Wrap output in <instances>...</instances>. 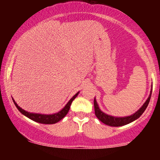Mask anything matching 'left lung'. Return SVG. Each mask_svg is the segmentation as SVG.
I'll use <instances>...</instances> for the list:
<instances>
[{
  "instance_id": "obj_1",
  "label": "left lung",
  "mask_w": 160,
  "mask_h": 160,
  "mask_svg": "<svg viewBox=\"0 0 160 160\" xmlns=\"http://www.w3.org/2000/svg\"><path fill=\"white\" fill-rule=\"evenodd\" d=\"M152 94V87L151 90H150V93L148 96V99L146 100V102H144L141 107L139 108L138 111L134 113L133 114L127 116V117H114V116H111L108 115L107 113H104L102 110L99 108L98 103H97L96 99H94V108H95V114L97 117V118L101 122H102L103 123L108 125L110 126H125V125H127L130 122H133L137 119H138L141 117V114L144 113L145 110H146L147 107H148V104H149L150 97H151Z\"/></svg>"
}]
</instances>
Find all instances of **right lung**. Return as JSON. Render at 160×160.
Wrapping results in <instances>:
<instances>
[{
  "mask_svg": "<svg viewBox=\"0 0 160 160\" xmlns=\"http://www.w3.org/2000/svg\"><path fill=\"white\" fill-rule=\"evenodd\" d=\"M79 92H77L76 94L72 97V98L70 99L68 102L65 104V107L62 108L61 111L57 112V113H52V114H42V113H31V112L26 111L18 105L17 103L15 102V100L12 98V101H13L14 104H15L16 107L17 108V109L19 110L20 113H22V114H23L24 116H25V117H27L28 118L31 119V120L33 121H35L37 122H39V123L54 124V123H56V122H59L62 119H63L64 117L67 115V113H68L69 111L71 103H72V102L74 100L75 98L78 96Z\"/></svg>",
  "mask_w": 160,
  "mask_h": 160,
  "instance_id": "1",
  "label": "right lung"
}]
</instances>
